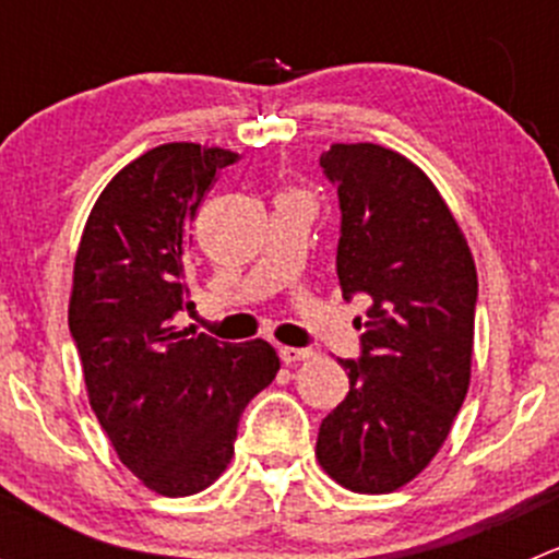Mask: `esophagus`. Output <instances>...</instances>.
I'll list each match as a JSON object with an SVG mask.
<instances>
[{"label":"esophagus","mask_w":559,"mask_h":559,"mask_svg":"<svg viewBox=\"0 0 559 559\" xmlns=\"http://www.w3.org/2000/svg\"><path fill=\"white\" fill-rule=\"evenodd\" d=\"M278 354H281V362L284 365H295V362H302V359L313 357L311 348H295V346H281Z\"/></svg>","instance_id":"esophagus-1"}]
</instances>
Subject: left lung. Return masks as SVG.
<instances>
[{
  "instance_id": "obj_1",
  "label": "left lung",
  "mask_w": 559,
  "mask_h": 559,
  "mask_svg": "<svg viewBox=\"0 0 559 559\" xmlns=\"http://www.w3.org/2000/svg\"><path fill=\"white\" fill-rule=\"evenodd\" d=\"M337 186V278L368 295L359 359H337L348 394L324 416L316 460L352 492L419 476L447 441L471 384L478 278L460 224L414 162L373 143L319 159Z\"/></svg>"
}]
</instances>
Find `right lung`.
<instances>
[{
    "label": "right lung",
    "mask_w": 559,
    "mask_h": 559,
    "mask_svg": "<svg viewBox=\"0 0 559 559\" xmlns=\"http://www.w3.org/2000/svg\"><path fill=\"white\" fill-rule=\"evenodd\" d=\"M235 162L197 143L145 151L105 186L75 253L70 332L88 403L118 460L167 498L227 471L240 414L281 368L267 341L218 343L173 324L191 306V222Z\"/></svg>",
    "instance_id": "right-lung-1"
}]
</instances>
